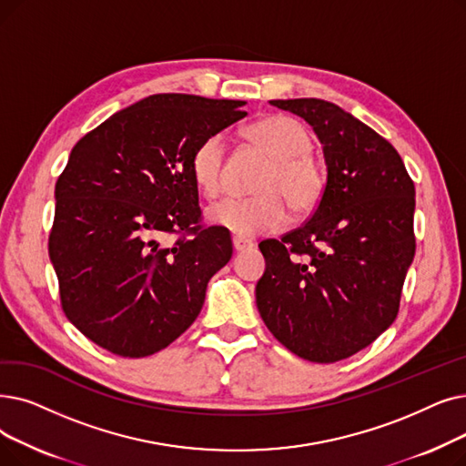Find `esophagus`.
I'll return each instance as SVG.
<instances>
[{
    "instance_id": "34e87169",
    "label": "esophagus",
    "mask_w": 466,
    "mask_h": 466,
    "mask_svg": "<svg viewBox=\"0 0 466 466\" xmlns=\"http://www.w3.org/2000/svg\"><path fill=\"white\" fill-rule=\"evenodd\" d=\"M232 246H234V251H248L253 248V244L249 239H244V238H234L232 239Z\"/></svg>"
}]
</instances>
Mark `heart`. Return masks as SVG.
Segmentation results:
<instances>
[{
  "label": "heart",
  "mask_w": 466,
  "mask_h": 466,
  "mask_svg": "<svg viewBox=\"0 0 466 466\" xmlns=\"http://www.w3.org/2000/svg\"><path fill=\"white\" fill-rule=\"evenodd\" d=\"M248 137L270 157L251 198H225L208 209L213 225L239 238H253L286 225L288 207L297 215L314 211L326 192V173L310 154L312 138L289 116H267L248 127ZM227 143L222 135L204 138L192 156V175L199 190L215 198L222 190Z\"/></svg>",
  "instance_id": "heart-1"
}]
</instances>
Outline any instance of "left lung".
Segmentation results:
<instances>
[{"label":"left lung","mask_w":466,"mask_h":466,"mask_svg":"<svg viewBox=\"0 0 466 466\" xmlns=\"http://www.w3.org/2000/svg\"><path fill=\"white\" fill-rule=\"evenodd\" d=\"M312 126L326 157L319 204L300 228L260 241L257 309L302 360H345L390 328L415 255V187L396 148L321 98L270 100Z\"/></svg>","instance_id":"1"}]
</instances>
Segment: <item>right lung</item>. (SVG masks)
<instances>
[{"instance_id":"right-lung-1","label":"right lung","mask_w":466,"mask_h":466,"mask_svg":"<svg viewBox=\"0 0 466 466\" xmlns=\"http://www.w3.org/2000/svg\"><path fill=\"white\" fill-rule=\"evenodd\" d=\"M244 100L150 95L72 148L55 185L49 258L63 310L98 347L145 358L198 318L211 276L232 257L220 227L199 225L192 156L244 117ZM180 233L173 245L161 242Z\"/></svg>"}]
</instances>
